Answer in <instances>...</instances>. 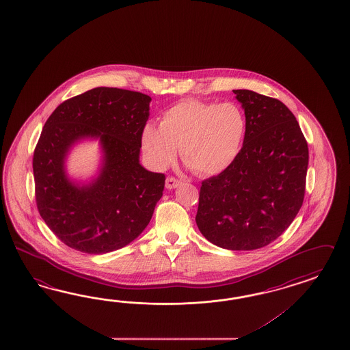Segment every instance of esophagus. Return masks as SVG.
<instances>
[{
    "mask_svg": "<svg viewBox=\"0 0 350 350\" xmlns=\"http://www.w3.org/2000/svg\"><path fill=\"white\" fill-rule=\"evenodd\" d=\"M180 185V180L174 178V177H168V178L165 180V187L168 189H176V187H178Z\"/></svg>",
    "mask_w": 350,
    "mask_h": 350,
    "instance_id": "esophagus-1",
    "label": "esophagus"
}]
</instances>
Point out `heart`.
Here are the masks:
<instances>
[{
	"label": "heart",
	"mask_w": 350,
	"mask_h": 350,
	"mask_svg": "<svg viewBox=\"0 0 350 350\" xmlns=\"http://www.w3.org/2000/svg\"><path fill=\"white\" fill-rule=\"evenodd\" d=\"M246 116L236 103L185 99L142 130V149L152 167L165 170L177 158L201 176H217L237 161L246 139Z\"/></svg>",
	"instance_id": "1"
}]
</instances>
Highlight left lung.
<instances>
[{
	"instance_id": "left-lung-1",
	"label": "left lung",
	"mask_w": 350,
	"mask_h": 350,
	"mask_svg": "<svg viewBox=\"0 0 350 350\" xmlns=\"http://www.w3.org/2000/svg\"><path fill=\"white\" fill-rule=\"evenodd\" d=\"M233 93L245 109L246 139L230 168L202 180L196 224L215 246L251 251L282 236L302 206L308 145L280 100Z\"/></svg>"
}]
</instances>
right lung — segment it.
Here are the masks:
<instances>
[{"label":"right lung","instance_id":"add662e5","mask_svg":"<svg viewBox=\"0 0 350 350\" xmlns=\"http://www.w3.org/2000/svg\"><path fill=\"white\" fill-rule=\"evenodd\" d=\"M149 95L95 88L59 104L40 133L33 157L37 208L66 246L90 255L131 243L148 227L165 176L140 164ZM84 138L100 140L104 161L89 184L70 180L64 161Z\"/></svg>","mask_w":350,"mask_h":350}]
</instances>
